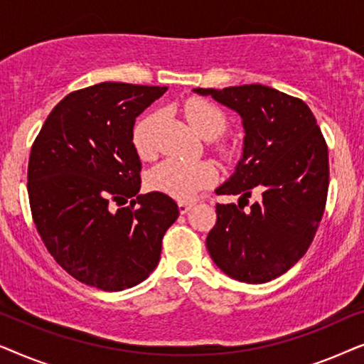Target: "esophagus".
Returning <instances> with one entry per match:
<instances>
[{
    "mask_svg": "<svg viewBox=\"0 0 364 364\" xmlns=\"http://www.w3.org/2000/svg\"><path fill=\"white\" fill-rule=\"evenodd\" d=\"M191 208H192V203L191 202H178V212H181L182 215H183V213H187L188 210H191Z\"/></svg>",
    "mask_w": 364,
    "mask_h": 364,
    "instance_id": "obj_1",
    "label": "esophagus"
}]
</instances>
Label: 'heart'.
<instances>
[{"label":"heart","instance_id":"1","mask_svg":"<svg viewBox=\"0 0 364 364\" xmlns=\"http://www.w3.org/2000/svg\"><path fill=\"white\" fill-rule=\"evenodd\" d=\"M183 114L193 131L205 139H217L227 129V116L222 109L203 99L187 101ZM152 116L142 119L134 129V147L142 157L152 152ZM213 178H215V168L208 162L171 157L154 168L149 177V183L154 191L186 202L196 197L202 188L210 186Z\"/></svg>","mask_w":364,"mask_h":364}]
</instances>
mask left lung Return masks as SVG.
Wrapping results in <instances>:
<instances>
[{"label": "left lung", "mask_w": 364, "mask_h": 364, "mask_svg": "<svg viewBox=\"0 0 364 364\" xmlns=\"http://www.w3.org/2000/svg\"><path fill=\"white\" fill-rule=\"evenodd\" d=\"M193 92L235 111L245 131L235 172L215 191L240 196L238 205L217 203L207 250L238 282H270L305 255L321 222L330 182L325 137L301 99L273 87L245 84ZM255 186L261 200L243 211Z\"/></svg>", "instance_id": "left-lung-1"}]
</instances>
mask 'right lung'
Instances as JSON below:
<instances>
[{"label": "right lung", "mask_w": 364, "mask_h": 364, "mask_svg": "<svg viewBox=\"0 0 364 364\" xmlns=\"http://www.w3.org/2000/svg\"><path fill=\"white\" fill-rule=\"evenodd\" d=\"M166 91L126 82L79 89L53 109L31 147L28 196L39 235L69 275L99 290L146 280L178 217L166 193L139 196L132 142L136 117ZM127 198L132 205L121 208Z\"/></svg>", "instance_id": "add662e5"}]
</instances>
